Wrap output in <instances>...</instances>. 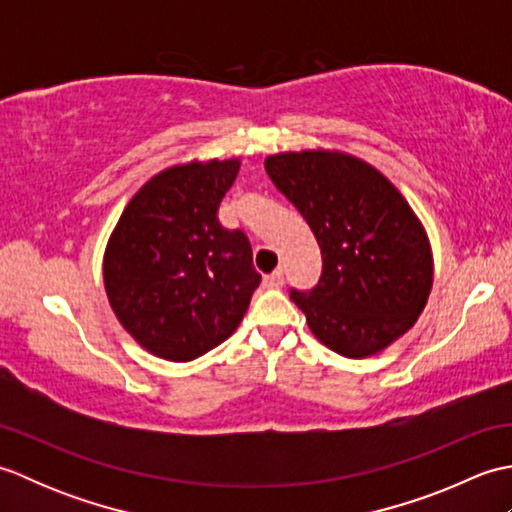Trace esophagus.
Masks as SVG:
<instances>
[{
    "label": "esophagus",
    "instance_id": "obj_1",
    "mask_svg": "<svg viewBox=\"0 0 512 512\" xmlns=\"http://www.w3.org/2000/svg\"><path fill=\"white\" fill-rule=\"evenodd\" d=\"M281 284H284V270H281V268L273 270V273L264 277V286L266 288H279Z\"/></svg>",
    "mask_w": 512,
    "mask_h": 512
}]
</instances>
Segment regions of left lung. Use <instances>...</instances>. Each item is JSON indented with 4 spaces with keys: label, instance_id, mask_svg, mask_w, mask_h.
<instances>
[{
    "label": "left lung",
    "instance_id": "left-lung-1",
    "mask_svg": "<svg viewBox=\"0 0 512 512\" xmlns=\"http://www.w3.org/2000/svg\"><path fill=\"white\" fill-rule=\"evenodd\" d=\"M264 167L321 246L319 284L290 292L312 334L347 358L383 352L416 323L433 286L418 215L376 167L343 151H288Z\"/></svg>",
    "mask_w": 512,
    "mask_h": 512
}]
</instances>
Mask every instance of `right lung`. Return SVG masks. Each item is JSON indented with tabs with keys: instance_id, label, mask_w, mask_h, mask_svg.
Segmentation results:
<instances>
[{
	"instance_id": "obj_1",
	"label": "right lung",
	"mask_w": 512,
	"mask_h": 512,
	"mask_svg": "<svg viewBox=\"0 0 512 512\" xmlns=\"http://www.w3.org/2000/svg\"><path fill=\"white\" fill-rule=\"evenodd\" d=\"M239 158L187 162L145 182L103 257L110 306L154 356L193 361L231 336L262 281L244 231L217 220Z\"/></svg>"
}]
</instances>
